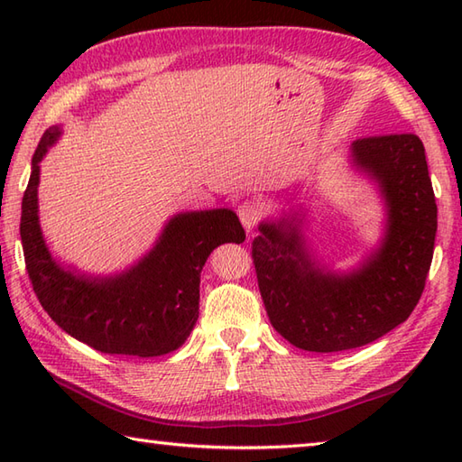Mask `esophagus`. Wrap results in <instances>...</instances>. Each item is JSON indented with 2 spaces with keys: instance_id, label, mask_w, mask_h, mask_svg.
Wrapping results in <instances>:
<instances>
[{
  "instance_id": "1",
  "label": "esophagus",
  "mask_w": 462,
  "mask_h": 462,
  "mask_svg": "<svg viewBox=\"0 0 462 462\" xmlns=\"http://www.w3.org/2000/svg\"><path fill=\"white\" fill-rule=\"evenodd\" d=\"M263 214V206L258 200H244L238 204V218L248 232L256 226Z\"/></svg>"
}]
</instances>
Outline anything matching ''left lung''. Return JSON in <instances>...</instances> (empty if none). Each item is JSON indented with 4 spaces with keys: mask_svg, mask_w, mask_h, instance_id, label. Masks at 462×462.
Instances as JSON below:
<instances>
[{
    "mask_svg": "<svg viewBox=\"0 0 462 462\" xmlns=\"http://www.w3.org/2000/svg\"><path fill=\"white\" fill-rule=\"evenodd\" d=\"M351 159L379 184L387 208L381 246L359 270L336 273L310 258L296 218L262 222L252 242L270 323L291 346L331 353L361 347L403 323L433 260L437 202L417 134L357 139Z\"/></svg>",
    "mask_w": 462,
    "mask_h": 462,
    "instance_id": "left-lung-1",
    "label": "left lung"
}]
</instances>
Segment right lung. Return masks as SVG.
<instances>
[{
    "instance_id": "add662e5",
    "label": "right lung",
    "mask_w": 462,
    "mask_h": 462,
    "mask_svg": "<svg viewBox=\"0 0 462 462\" xmlns=\"http://www.w3.org/2000/svg\"><path fill=\"white\" fill-rule=\"evenodd\" d=\"M59 134L51 126L37 144L19 224L39 303L69 336L101 353L156 357L179 349L199 319L200 272L210 252L246 240L238 216L228 208L176 214L154 248L116 276L67 270L47 250L37 216L39 162Z\"/></svg>"
}]
</instances>
